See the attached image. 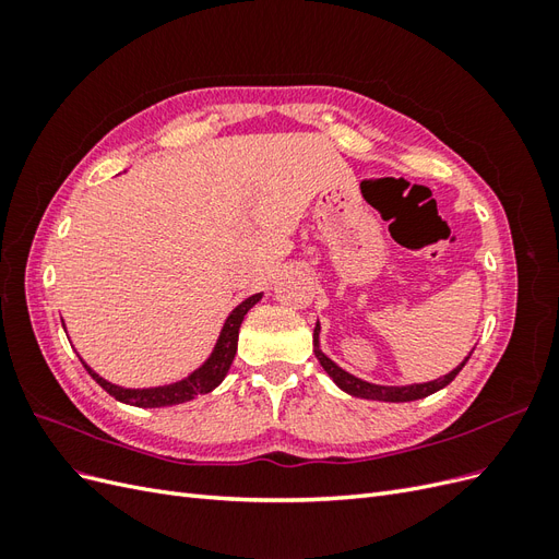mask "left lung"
I'll return each instance as SVG.
<instances>
[{"label":"left lung","mask_w":559,"mask_h":559,"mask_svg":"<svg viewBox=\"0 0 559 559\" xmlns=\"http://www.w3.org/2000/svg\"><path fill=\"white\" fill-rule=\"evenodd\" d=\"M314 354H317V359H319V364H321V368L326 370V373L333 378V382L343 389V392H347V394H352V396H357V399H373V401H392V403H403V401H417V399H425V396H429V394H433V392H438V389H443V386H448L454 378H456V373H460V370L464 368V364L468 361V357L456 366L454 370H450L448 376H443V378H438V380H431V382H425V384H408V386H382V384H370V382H366V380H359V378H354V376H349L347 370H343L341 366H335L324 352L319 349V321H317V326H314Z\"/></svg>","instance_id":"8db88e82"}]
</instances>
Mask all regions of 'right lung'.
<instances>
[{"instance_id": "right-lung-1", "label": "right lung", "mask_w": 559, "mask_h": 559, "mask_svg": "<svg viewBox=\"0 0 559 559\" xmlns=\"http://www.w3.org/2000/svg\"><path fill=\"white\" fill-rule=\"evenodd\" d=\"M263 294H253L247 300H242L238 308H235L226 324L222 329V335L214 345V352L210 354V359L202 364L198 370L189 378H183L175 384H165V386H148V389H126L107 382L105 378H99L91 366H86V361L81 359V364L86 366V370L91 373V378L105 389L107 394H111L116 401L128 403V405H138V408H163V405H177V403H186L200 394H210L214 386L222 384V380L226 378L228 368L235 359V352H238V335H240V324L245 314L257 306Z\"/></svg>"}]
</instances>
